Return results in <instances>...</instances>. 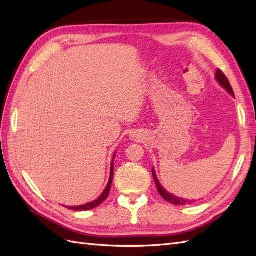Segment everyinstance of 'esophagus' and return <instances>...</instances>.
<instances>
[{
	"label": "esophagus",
	"mask_w": 256,
	"mask_h": 256,
	"mask_svg": "<svg viewBox=\"0 0 256 256\" xmlns=\"http://www.w3.org/2000/svg\"><path fill=\"white\" fill-rule=\"evenodd\" d=\"M133 138H136V136H135V134L133 135Z\"/></svg>",
	"instance_id": "obj_1"
}]
</instances>
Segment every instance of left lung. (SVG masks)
Segmentation results:
<instances>
[{
    "instance_id": "left-lung-1",
    "label": "left lung",
    "mask_w": 256,
    "mask_h": 256,
    "mask_svg": "<svg viewBox=\"0 0 256 256\" xmlns=\"http://www.w3.org/2000/svg\"><path fill=\"white\" fill-rule=\"evenodd\" d=\"M216 81H218V82H219L222 86H224V88L228 92H229V94H230L231 96H234V92H233V89H232V86H231V84H230V82H229V80H228V78L226 77V74H224V72H222L220 69L216 70ZM152 172H153V177H154V180H155V184H156L157 190H158L160 194L167 201V202H170V204H178V206H184V204H192V200L189 201V200H186V199L179 198V197H177V196H174V194H170V192H167L166 189L162 186V184H160V182H158V179H157L155 170H152Z\"/></svg>"
}]
</instances>
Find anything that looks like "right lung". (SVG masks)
<instances>
[{
  "label": "right lung",
  "instance_id": "right-lung-1",
  "mask_svg": "<svg viewBox=\"0 0 256 256\" xmlns=\"http://www.w3.org/2000/svg\"><path fill=\"white\" fill-rule=\"evenodd\" d=\"M114 157H116V155L113 156V160ZM113 160H112V164H111V172H110V178H108V182L106 184V187L104 189V192H102V194L100 196L99 198H98L96 200L92 201V202H89V204H82V206H67L68 209L70 210H76V211H84V210H90V209H94V208H96L98 206H100L103 201H104L106 198L108 194H110V189H111V184H112V180H113Z\"/></svg>",
  "mask_w": 256,
  "mask_h": 256
}]
</instances>
